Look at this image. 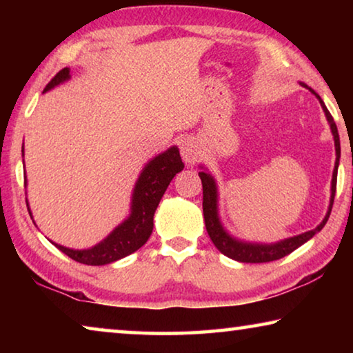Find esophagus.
<instances>
[{"label": "esophagus", "instance_id": "34e87169", "mask_svg": "<svg viewBox=\"0 0 353 353\" xmlns=\"http://www.w3.org/2000/svg\"><path fill=\"white\" fill-rule=\"evenodd\" d=\"M181 154L185 163H194L199 159V148L191 140H185L181 146Z\"/></svg>", "mask_w": 353, "mask_h": 353}]
</instances>
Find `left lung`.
I'll return each instance as SVG.
<instances>
[{
	"label": "left lung",
	"mask_w": 353,
	"mask_h": 353,
	"mask_svg": "<svg viewBox=\"0 0 353 353\" xmlns=\"http://www.w3.org/2000/svg\"><path fill=\"white\" fill-rule=\"evenodd\" d=\"M312 90V88H310ZM313 92V90H312ZM314 93V92H313ZM316 94V93H314ZM318 99L321 101L322 109L325 112V117L330 123V129L334 139V149H336V163H334V171H333V179H332V199H330V207H328V212L322 223L316 227L313 230H308L305 234L297 235L288 238V240H283L280 243L274 244H252V243H241L232 238L230 235L225 234L223 225L219 223L218 218V210H216V185H214L213 177L207 172H199V177L202 181V210H204V219H205V227L208 235H210V240L213 241L214 246L218 248L221 254L229 256L232 260L241 261V263H268L282 259V256L291 254L292 250H296L299 246H302L303 243H307L310 238H313L318 232H321L322 227L325 225L328 216H330L333 201H334V193H336V176H338V165H339V154H341V146H339V135L336 124L333 121V117L330 112L327 110L325 104L322 103L319 94H316Z\"/></svg>",
	"instance_id": "obj_1"
}]
</instances>
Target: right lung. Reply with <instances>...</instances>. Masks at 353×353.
<instances>
[{"mask_svg":"<svg viewBox=\"0 0 353 353\" xmlns=\"http://www.w3.org/2000/svg\"><path fill=\"white\" fill-rule=\"evenodd\" d=\"M67 79H70V70L62 68L45 87L43 93L51 90L52 87L59 85V83ZM182 170L183 162L181 159V154H179V149L176 146H172L168 151L157 155V157L146 165L139 182L135 185L132 194V213L104 241H101L92 249L83 250L68 249L56 243L52 244L74 261L92 266L107 265V263L117 261L123 259V256H128L129 254L135 252L151 236L155 208L159 207V202L165 194L172 177Z\"/></svg>","mask_w":353,"mask_h":353,"instance_id":"obj_1","label":"right lung"}]
</instances>
